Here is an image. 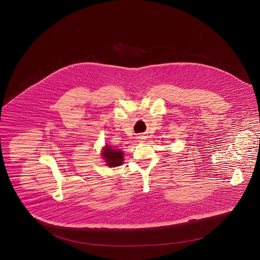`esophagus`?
<instances>
[{
    "label": "esophagus",
    "instance_id": "1",
    "mask_svg": "<svg viewBox=\"0 0 260 260\" xmlns=\"http://www.w3.org/2000/svg\"><path fill=\"white\" fill-rule=\"evenodd\" d=\"M139 138H140V139H144V136H139Z\"/></svg>",
    "mask_w": 260,
    "mask_h": 260
}]
</instances>
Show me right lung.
<instances>
[{"mask_svg":"<svg viewBox=\"0 0 260 260\" xmlns=\"http://www.w3.org/2000/svg\"><path fill=\"white\" fill-rule=\"evenodd\" d=\"M123 151L120 149H113L111 146L106 145L102 149L101 156L105 160L108 167H118L121 166L124 161Z\"/></svg>","mask_w":260,"mask_h":260,"instance_id":"obj_1","label":"right lung"}]
</instances>
